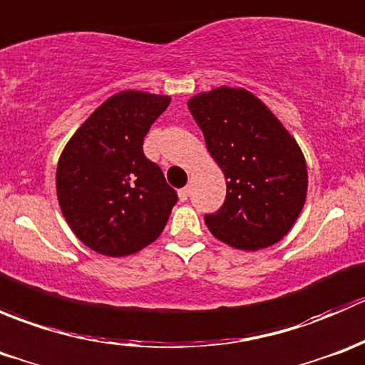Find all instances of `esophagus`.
I'll return each mask as SVG.
<instances>
[{
  "instance_id": "34e87169",
  "label": "esophagus",
  "mask_w": 365,
  "mask_h": 365,
  "mask_svg": "<svg viewBox=\"0 0 365 365\" xmlns=\"http://www.w3.org/2000/svg\"><path fill=\"white\" fill-rule=\"evenodd\" d=\"M178 197H180V201H187V197H189V189H187V187L180 189L178 190Z\"/></svg>"
}]
</instances>
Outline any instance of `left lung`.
<instances>
[{"instance_id":"8db88e82","label":"left lung","mask_w":365,"mask_h":365,"mask_svg":"<svg viewBox=\"0 0 365 365\" xmlns=\"http://www.w3.org/2000/svg\"><path fill=\"white\" fill-rule=\"evenodd\" d=\"M206 148L226 176V200L205 222L215 238L242 251L277 244L307 196L300 146L274 113L244 88L220 86L187 102Z\"/></svg>"}]
</instances>
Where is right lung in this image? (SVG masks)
<instances>
[{
	"mask_svg": "<svg viewBox=\"0 0 365 365\" xmlns=\"http://www.w3.org/2000/svg\"><path fill=\"white\" fill-rule=\"evenodd\" d=\"M165 95L127 90L98 106L65 146L56 169L60 208L76 237L104 256H128L159 238L178 201L143 153Z\"/></svg>",
	"mask_w": 365,
	"mask_h": 365,
	"instance_id": "obj_1",
	"label": "right lung"
}]
</instances>
